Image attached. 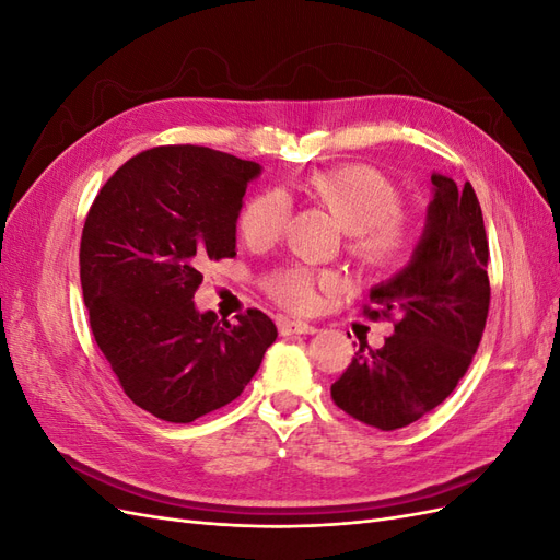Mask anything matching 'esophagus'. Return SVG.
<instances>
[{
	"mask_svg": "<svg viewBox=\"0 0 560 560\" xmlns=\"http://www.w3.org/2000/svg\"><path fill=\"white\" fill-rule=\"evenodd\" d=\"M278 329H280L282 336H292V334H315V331H317L313 325H308V322L287 319V317H280V319H278Z\"/></svg>",
	"mask_w": 560,
	"mask_h": 560,
	"instance_id": "1",
	"label": "esophagus"
}]
</instances>
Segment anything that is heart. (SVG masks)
Instances as JSON below:
<instances>
[{
  "label": "heart",
  "instance_id": "heart-1",
  "mask_svg": "<svg viewBox=\"0 0 560 560\" xmlns=\"http://www.w3.org/2000/svg\"><path fill=\"white\" fill-rule=\"evenodd\" d=\"M301 189L325 208L348 233V249L371 273L395 268L411 245L409 217L399 210V191L371 165L348 163L315 171L301 182ZM287 217V200L280 191L254 196L241 214V233L249 245H266L278 238ZM317 278L303 268H287L270 276L268 292L282 306L303 311L315 299Z\"/></svg>",
  "mask_w": 560,
  "mask_h": 560
}]
</instances>
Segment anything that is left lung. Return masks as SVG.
<instances>
[{
	"mask_svg": "<svg viewBox=\"0 0 560 560\" xmlns=\"http://www.w3.org/2000/svg\"><path fill=\"white\" fill-rule=\"evenodd\" d=\"M434 196L411 261L371 287L376 308L397 313L395 334L378 350L360 343L331 399L364 425L383 432L411 425L442 404L477 352L490 303L488 241L479 198L432 173Z\"/></svg>",
	"mask_w": 560,
	"mask_h": 560,
	"instance_id": "obj_1",
	"label": "left lung"
}]
</instances>
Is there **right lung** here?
Returning a JSON list of instances; mask_svg holds the SVG:
<instances>
[{
	"mask_svg": "<svg viewBox=\"0 0 560 560\" xmlns=\"http://www.w3.org/2000/svg\"><path fill=\"white\" fill-rule=\"evenodd\" d=\"M261 165L208 147H156L95 196L81 235L91 329L124 393L167 422H194L241 397L278 338L261 311L235 325L200 313V268L235 257V224Z\"/></svg>",
	"mask_w": 560,
	"mask_h": 560,
	"instance_id": "obj_1",
	"label": "right lung"
}]
</instances>
